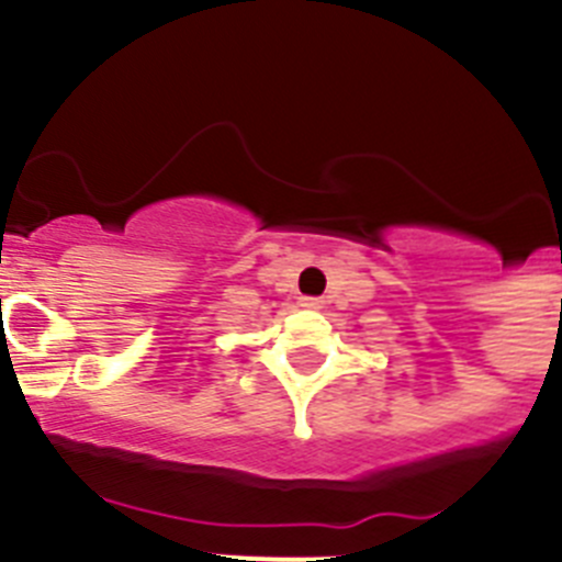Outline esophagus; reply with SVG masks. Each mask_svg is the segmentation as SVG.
Returning <instances> with one entry per match:
<instances>
[{
	"mask_svg": "<svg viewBox=\"0 0 562 562\" xmlns=\"http://www.w3.org/2000/svg\"><path fill=\"white\" fill-rule=\"evenodd\" d=\"M301 306H304V310H321V297H301Z\"/></svg>",
	"mask_w": 562,
	"mask_h": 562,
	"instance_id": "34e87169",
	"label": "esophagus"
}]
</instances>
